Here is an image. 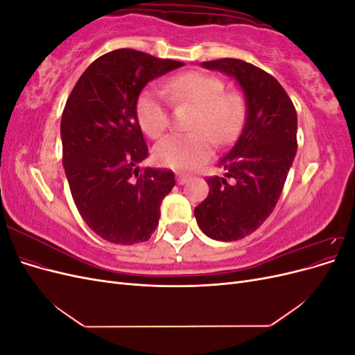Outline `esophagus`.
Returning a JSON list of instances; mask_svg holds the SVG:
<instances>
[{"mask_svg": "<svg viewBox=\"0 0 355 355\" xmlns=\"http://www.w3.org/2000/svg\"><path fill=\"white\" fill-rule=\"evenodd\" d=\"M188 180H189V176H187V175H178V184L179 185H185Z\"/></svg>", "mask_w": 355, "mask_h": 355, "instance_id": "34e87169", "label": "esophagus"}]
</instances>
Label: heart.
<instances>
[{
    "label": "heart",
    "mask_w": 355,
    "mask_h": 355,
    "mask_svg": "<svg viewBox=\"0 0 355 355\" xmlns=\"http://www.w3.org/2000/svg\"><path fill=\"white\" fill-rule=\"evenodd\" d=\"M164 89L175 101L196 105L197 112L192 120L194 132L173 133L157 145L158 164L191 170L210 157L214 141L230 144L239 136L244 123V101L239 93L223 92L220 78L192 71L170 78ZM136 115L146 135L159 137L170 123L166 93L155 85L142 90L136 102Z\"/></svg>",
    "instance_id": "1"
}]
</instances>
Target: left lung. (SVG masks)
I'll list each match as a JSON object with an SVG mask.
<instances>
[{"label":"left lung","instance_id":"left-lung-1","mask_svg":"<svg viewBox=\"0 0 355 355\" xmlns=\"http://www.w3.org/2000/svg\"><path fill=\"white\" fill-rule=\"evenodd\" d=\"M239 83L245 123L219 167L223 178H207V198L196 207L200 230L218 241L241 240L272 213L296 155V110L272 75L240 59L202 62Z\"/></svg>","mask_w":355,"mask_h":355}]
</instances>
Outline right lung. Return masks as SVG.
<instances>
[{
	"instance_id": "add662e5",
	"label": "right lung",
	"mask_w": 355,
	"mask_h": 355,
	"mask_svg": "<svg viewBox=\"0 0 355 355\" xmlns=\"http://www.w3.org/2000/svg\"><path fill=\"white\" fill-rule=\"evenodd\" d=\"M180 67L137 50H114L84 71L67 101L60 121L65 175L81 218L106 241H148L158 227L161 201L176 180L171 170H139L148 146L136 102L149 81Z\"/></svg>"
}]
</instances>
